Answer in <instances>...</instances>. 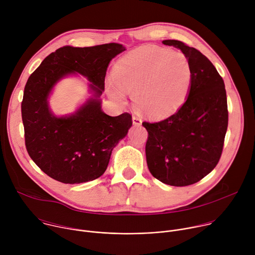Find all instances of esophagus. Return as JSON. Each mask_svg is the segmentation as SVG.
<instances>
[{"label":"esophagus","mask_w":255,"mask_h":255,"mask_svg":"<svg viewBox=\"0 0 255 255\" xmlns=\"http://www.w3.org/2000/svg\"><path fill=\"white\" fill-rule=\"evenodd\" d=\"M132 121H133V125L134 126H140L142 124V120L138 116H133L132 117Z\"/></svg>","instance_id":"obj_1"}]
</instances>
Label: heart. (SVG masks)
<instances>
[{
    "instance_id": "1",
    "label": "heart",
    "mask_w": 255,
    "mask_h": 255,
    "mask_svg": "<svg viewBox=\"0 0 255 255\" xmlns=\"http://www.w3.org/2000/svg\"><path fill=\"white\" fill-rule=\"evenodd\" d=\"M116 81L108 83V92L118 101L125 91L132 94L137 110L149 118L173 114L184 105L193 84V67L186 54L158 46L139 47L114 67Z\"/></svg>"
}]
</instances>
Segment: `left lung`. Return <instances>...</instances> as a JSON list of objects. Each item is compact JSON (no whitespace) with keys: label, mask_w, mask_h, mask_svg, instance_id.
I'll return each instance as SVG.
<instances>
[{"label":"left lung","mask_w":255,"mask_h":255,"mask_svg":"<svg viewBox=\"0 0 255 255\" xmlns=\"http://www.w3.org/2000/svg\"><path fill=\"white\" fill-rule=\"evenodd\" d=\"M186 54L193 67L188 99L168 118L143 122L148 132L145 146L150 173L161 183L186 187L210 173L222 154L228 127L224 81L198 49L178 40H163Z\"/></svg>","instance_id":"obj_1"}]
</instances>
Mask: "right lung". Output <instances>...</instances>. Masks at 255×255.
Listing matches in <instances>:
<instances>
[{
  "label": "right lung",
  "mask_w": 255,
  "mask_h": 255,
  "mask_svg": "<svg viewBox=\"0 0 255 255\" xmlns=\"http://www.w3.org/2000/svg\"><path fill=\"white\" fill-rule=\"evenodd\" d=\"M118 43L92 47L63 46L49 54L29 77L21 104L25 144L32 160L48 176L63 184H81L100 177L112 150L132 126V117L102 110L106 71L123 52ZM79 73L90 82L92 96L75 113L58 118L48 99L63 77Z\"/></svg>",
  "instance_id": "1"
}]
</instances>
